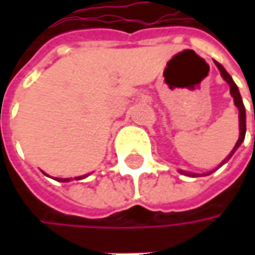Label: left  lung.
Masks as SVG:
<instances>
[{
  "instance_id": "left-lung-1",
  "label": "left lung",
  "mask_w": 255,
  "mask_h": 255,
  "mask_svg": "<svg viewBox=\"0 0 255 255\" xmlns=\"http://www.w3.org/2000/svg\"><path fill=\"white\" fill-rule=\"evenodd\" d=\"M214 64H216V66L219 68V71H220L221 76H223V79L227 82V84L230 85V93L231 96L234 98V103H236V106L239 108V119H240V137H239V140H237V143H236V146H234V149L231 150L230 154L227 156V159H224L223 162H221V164H224V163L227 162L229 159H230L231 156H233V153L236 152L239 147H240V144L243 142H244V137H246V109H244V103H243V99H241V95L240 92H239V88H237V85L234 84V81H233V78H231L230 75H229V72L223 68V65L219 64L217 61H214ZM220 164V166H221ZM181 173V174H186V176H191V177H197L199 174L197 173H187V171L184 170H179ZM210 173H213V171H210ZM210 173H207V174H210Z\"/></svg>"
}]
</instances>
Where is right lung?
<instances>
[{
  "label": "right lung",
  "instance_id": "add662e5",
  "mask_svg": "<svg viewBox=\"0 0 255 255\" xmlns=\"http://www.w3.org/2000/svg\"><path fill=\"white\" fill-rule=\"evenodd\" d=\"M88 174H85V176H79V177H75V180H81V179H85ZM58 181H71V179H56Z\"/></svg>",
  "mask_w": 255,
  "mask_h": 255
}]
</instances>
